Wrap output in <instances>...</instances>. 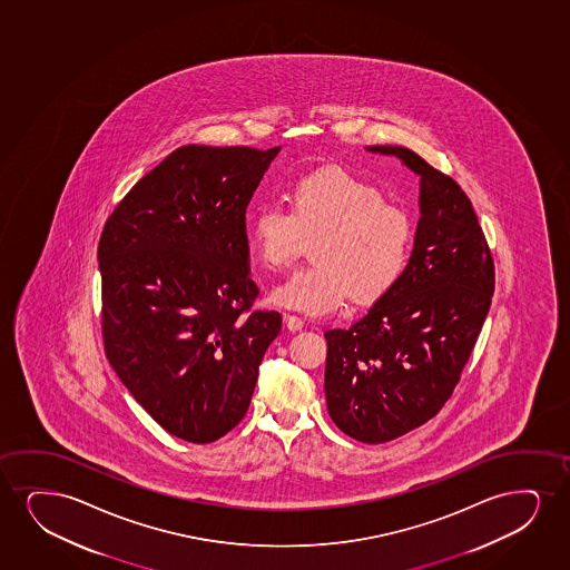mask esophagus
I'll use <instances>...</instances> for the list:
<instances>
[{
	"instance_id": "obj_1",
	"label": "esophagus",
	"mask_w": 570,
	"mask_h": 570,
	"mask_svg": "<svg viewBox=\"0 0 570 570\" xmlns=\"http://www.w3.org/2000/svg\"><path fill=\"white\" fill-rule=\"evenodd\" d=\"M283 322L287 325L288 332H301L304 327V322L298 316H293V314H285L283 316Z\"/></svg>"
}]
</instances>
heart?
Segmentation results:
<instances>
[{
	"label": "heart",
	"mask_w": 570,
	"mask_h": 570,
	"mask_svg": "<svg viewBox=\"0 0 570 570\" xmlns=\"http://www.w3.org/2000/svg\"><path fill=\"white\" fill-rule=\"evenodd\" d=\"M291 209L264 204L248 222V248L267 272L295 262L312 240L311 267L272 291V303L311 316L340 311L348 296L374 303L390 291L411 256L412 219L382 190L333 169L301 179L288 193Z\"/></svg>",
	"instance_id": "heart-1"
}]
</instances>
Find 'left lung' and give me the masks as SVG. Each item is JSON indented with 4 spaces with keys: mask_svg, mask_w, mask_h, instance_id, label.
I'll use <instances>...</instances> for the list:
<instances>
[{
    "mask_svg": "<svg viewBox=\"0 0 570 570\" xmlns=\"http://www.w3.org/2000/svg\"><path fill=\"white\" fill-rule=\"evenodd\" d=\"M420 177V219L403 274L348 330L325 332V401L341 432L385 443L453 395L490 312L495 269L472 203L403 146H366Z\"/></svg>",
    "mask_w": 570,
    "mask_h": 570,
    "instance_id": "obj_1",
    "label": "left lung"
}]
</instances>
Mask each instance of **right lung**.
Returning a JSON list of instances; mask_svg holds the SVG:
<instances>
[{"label": "right lung", "instance_id": "right-lung-1", "mask_svg": "<svg viewBox=\"0 0 570 570\" xmlns=\"http://www.w3.org/2000/svg\"><path fill=\"white\" fill-rule=\"evenodd\" d=\"M277 148L180 146L130 188L101 230V335L151 419L190 443L243 420L282 332L254 311L246 206Z\"/></svg>", "mask_w": 570, "mask_h": 570}]
</instances>
